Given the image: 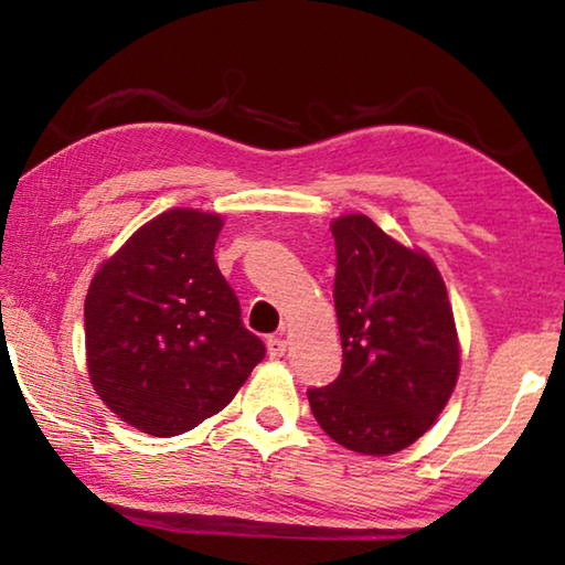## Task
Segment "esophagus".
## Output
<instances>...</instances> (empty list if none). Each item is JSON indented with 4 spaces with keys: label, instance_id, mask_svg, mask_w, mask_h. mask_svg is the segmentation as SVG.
<instances>
[{
    "label": "esophagus",
    "instance_id": "esophagus-1",
    "mask_svg": "<svg viewBox=\"0 0 565 565\" xmlns=\"http://www.w3.org/2000/svg\"><path fill=\"white\" fill-rule=\"evenodd\" d=\"M285 347H288V344H285L282 334H277V337H269V339H267V354H269V358H273V360H280V358H282V354H285Z\"/></svg>",
    "mask_w": 565,
    "mask_h": 565
}]
</instances>
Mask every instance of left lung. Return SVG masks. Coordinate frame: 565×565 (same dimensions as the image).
Wrapping results in <instances>:
<instances>
[{"label":"left lung","instance_id":"1","mask_svg":"<svg viewBox=\"0 0 565 565\" xmlns=\"http://www.w3.org/2000/svg\"><path fill=\"white\" fill-rule=\"evenodd\" d=\"M331 234L342 373L308 388V404L347 450L393 455L435 424L458 383L452 306L435 262L367 215H342Z\"/></svg>","mask_w":565,"mask_h":565}]
</instances>
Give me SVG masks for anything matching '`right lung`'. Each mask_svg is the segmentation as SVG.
<instances>
[{
  "label": "right lung",
  "instance_id": "obj_1",
  "mask_svg": "<svg viewBox=\"0 0 565 565\" xmlns=\"http://www.w3.org/2000/svg\"><path fill=\"white\" fill-rule=\"evenodd\" d=\"M223 218L172 207L143 223L92 277L87 370L130 427L182 435L231 404L265 344L215 265Z\"/></svg>",
  "mask_w": 565,
  "mask_h": 565
}]
</instances>
